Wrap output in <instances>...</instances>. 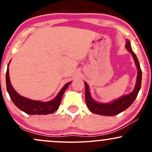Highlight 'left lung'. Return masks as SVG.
<instances>
[{
    "mask_svg": "<svg viewBox=\"0 0 152 152\" xmlns=\"http://www.w3.org/2000/svg\"><path fill=\"white\" fill-rule=\"evenodd\" d=\"M126 48L132 54V56H133L138 69L137 81L135 88L131 94L124 96L117 100L114 101V102L110 103V104H99V103L94 101L91 97L88 86L85 82V100H86V104L88 109L94 114L102 115V116H114V115L118 114L122 111H125L127 108L129 107L137 98L138 93L140 90L141 84H142V69H141L137 57L136 56L135 53L132 50L130 42L129 41H127L126 44Z\"/></svg>",
    "mask_w": 152,
    "mask_h": 152,
    "instance_id": "left-lung-1",
    "label": "left lung"
}]
</instances>
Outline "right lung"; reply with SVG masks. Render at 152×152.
<instances>
[{
  "mask_svg": "<svg viewBox=\"0 0 152 152\" xmlns=\"http://www.w3.org/2000/svg\"><path fill=\"white\" fill-rule=\"evenodd\" d=\"M8 65L6 77L7 91L9 94L11 100L13 101L15 105L19 109L24 111L26 114L30 115H46L55 112L58 109L61 102L63 95H64L66 88H68V86L71 83V82L66 83L65 86L63 87L62 89L60 91V92L56 96V97L52 101L48 102H38V101L31 100V99L25 98V97H23L19 95L14 90V88H13L10 81Z\"/></svg>",
  "mask_w": 152,
  "mask_h": 152,
  "instance_id": "obj_1",
  "label": "right lung"
}]
</instances>
